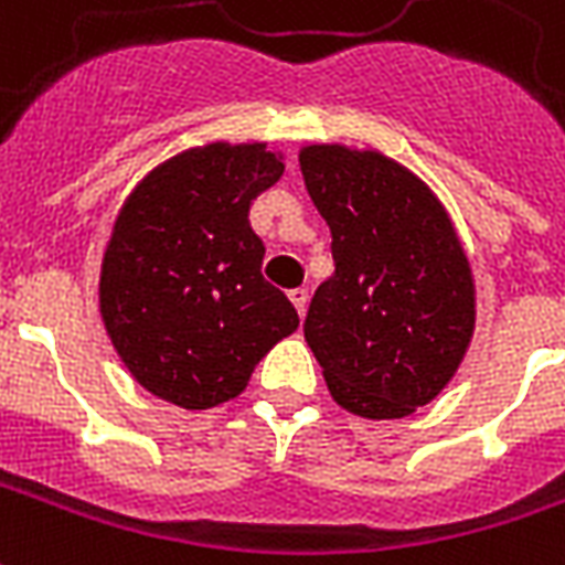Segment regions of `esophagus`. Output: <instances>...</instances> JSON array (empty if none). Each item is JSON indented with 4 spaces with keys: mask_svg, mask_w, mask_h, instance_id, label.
I'll return each instance as SVG.
<instances>
[{
    "mask_svg": "<svg viewBox=\"0 0 565 565\" xmlns=\"http://www.w3.org/2000/svg\"><path fill=\"white\" fill-rule=\"evenodd\" d=\"M290 302L296 305L299 317H305V308H308V290H305V287H296V290H290Z\"/></svg>",
    "mask_w": 565,
    "mask_h": 565,
    "instance_id": "esophagus-1",
    "label": "esophagus"
}]
</instances>
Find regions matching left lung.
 I'll use <instances>...</instances> for the list:
<instances>
[{
  "instance_id": "left-lung-1",
  "label": "left lung",
  "mask_w": 565,
  "mask_h": 565,
  "mask_svg": "<svg viewBox=\"0 0 565 565\" xmlns=\"http://www.w3.org/2000/svg\"><path fill=\"white\" fill-rule=\"evenodd\" d=\"M299 164L335 260L305 341L344 411L411 416L455 377L473 338V275L458 233L431 188L386 154L305 146Z\"/></svg>"
}]
</instances>
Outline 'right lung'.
Returning a JSON list of instances; mask_svg holds the SVG:
<instances>
[{
	"mask_svg": "<svg viewBox=\"0 0 565 565\" xmlns=\"http://www.w3.org/2000/svg\"><path fill=\"white\" fill-rule=\"evenodd\" d=\"M284 173L266 143H209L158 164L125 200L102 263V317L143 388L185 411L236 398L296 332L263 278L250 203Z\"/></svg>",
	"mask_w": 565,
	"mask_h": 565,
	"instance_id": "obj_1",
	"label": "right lung"
}]
</instances>
